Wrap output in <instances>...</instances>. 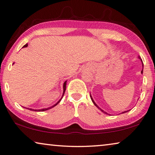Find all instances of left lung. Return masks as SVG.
<instances>
[{
  "mask_svg": "<svg viewBox=\"0 0 155 155\" xmlns=\"http://www.w3.org/2000/svg\"><path fill=\"white\" fill-rule=\"evenodd\" d=\"M139 59H141V62H142V64H143V61H142V59H141V58H140V56H139ZM143 73V70L141 71V73ZM90 97H91V101H92V102H93V103H94V104H95V106H96V107H97V108H98L99 109H100V110H101V111H102V112H103V113H104V114H107V113L106 112V111H104L103 110H102V109H101V108H100L98 106H97V104H96V102H94V99H93L92 98V96H91V94H90ZM130 110H127V111H123V112L122 113H121V114H124V113H126V112H127V111H129Z\"/></svg>",
  "mask_w": 155,
  "mask_h": 155,
  "instance_id": "left-lung-1",
  "label": "left lung"
}]
</instances>
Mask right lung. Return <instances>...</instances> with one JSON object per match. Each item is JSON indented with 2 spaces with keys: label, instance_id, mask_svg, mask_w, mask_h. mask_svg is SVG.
<instances>
[{
  "label": "right lung",
  "instance_id": "obj_1",
  "mask_svg": "<svg viewBox=\"0 0 155 155\" xmlns=\"http://www.w3.org/2000/svg\"><path fill=\"white\" fill-rule=\"evenodd\" d=\"M28 46V44H26L25 46H23V47H27ZM66 82H67V81H65V82H64V85H63V95H62V96H61V99L59 100V101L57 102L56 104H54V105H53L52 107H48V108H46V109H29V108H26V109H29V110H31V111H46V110H48V109H51V108H53V107H54V106H56L57 104H58L59 102L61 101V98H62L63 97V96H64V92H65V91H66Z\"/></svg>",
  "mask_w": 155,
  "mask_h": 155
}]
</instances>
